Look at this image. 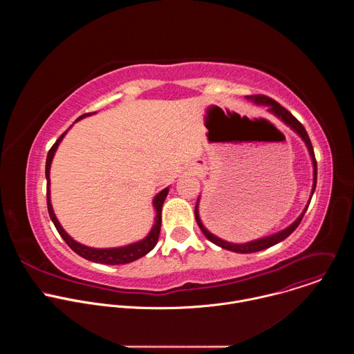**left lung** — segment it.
I'll return each mask as SVG.
<instances>
[{"label":"left lung","mask_w":354,"mask_h":354,"mask_svg":"<svg viewBox=\"0 0 354 354\" xmlns=\"http://www.w3.org/2000/svg\"><path fill=\"white\" fill-rule=\"evenodd\" d=\"M246 99L252 100V102H255L257 105H266V106H269V109H268L269 112H272L274 116H277L279 119H281L287 126H290L302 140H304V142H306V145H307V148H308V151H310V156H311V160H313V165H314V183H313V192H311V197H313V194H314V192H315V187H317V161H315V154H314V148H313L311 140H310V137H308V134H307L304 126H302L287 109H284L280 104H277L276 100H273V99L269 97V96H265V95H250V96H246ZM311 197H310V200H308V205L306 206L304 212H302L301 216H299L291 225H288L286 230H283V231H280V232H277V234H273V235H270V236L261 238V239H257V241H250V242H246V243H231V242H227V241L220 239L218 236L213 235V234L203 225V223L200 221V217H198V198H197V203H196V207H194V217H196L197 225L200 227L201 232L205 234V236H206L210 242H213V243L221 246L223 249H228V250L236 252V254H254V252L263 250V249L270 248V246H273V245L281 242L283 239H286V238L299 225L302 217H304V214H306V212H307V209H308V206H310Z\"/></svg>","instance_id":"1"}]
</instances>
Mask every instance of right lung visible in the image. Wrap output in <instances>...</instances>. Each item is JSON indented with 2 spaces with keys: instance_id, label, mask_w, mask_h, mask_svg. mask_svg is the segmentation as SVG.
<instances>
[{
  "instance_id": "1",
  "label": "right lung",
  "mask_w": 354,
  "mask_h": 354,
  "mask_svg": "<svg viewBox=\"0 0 354 354\" xmlns=\"http://www.w3.org/2000/svg\"><path fill=\"white\" fill-rule=\"evenodd\" d=\"M95 112L92 113H85L82 116H80L77 120H81L82 118H86V116H91L93 115ZM68 131V130H67ZM67 131H64L59 140L53 144V147L50 148L48 154H47V158H46V179H47V210H48V216L50 218H52L56 230L59 231V234L62 235V238L66 241V243L75 252L77 255L82 257L84 259H88L91 262H95V263H104V265H126V263H130V262H134L140 258H142L144 255H147L149 250H153L154 246L157 245L158 242V236H160V231H161V212H162V205H164V200L169 192L168 187H165L164 190H161L153 200V205H154V209H156V223L153 225V228H151L149 234L138 241V242H134V243H130V245H126V246H120V248H106V249H97V248H89V246H85L77 241H74L64 230L63 227L60 225L59 220L56 218V214L53 212V207H52V203H50V165H52V161H53V157H55V153L56 149L59 147V144L62 142L63 137L67 134Z\"/></svg>"
}]
</instances>
